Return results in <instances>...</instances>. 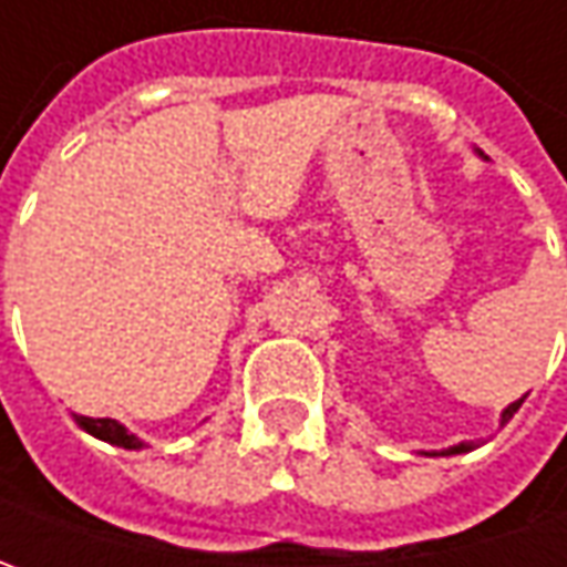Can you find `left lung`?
<instances>
[{"label": "left lung", "instance_id": "8db88e82", "mask_svg": "<svg viewBox=\"0 0 567 567\" xmlns=\"http://www.w3.org/2000/svg\"><path fill=\"white\" fill-rule=\"evenodd\" d=\"M520 403H524V398H520V401H514L512 406H508V410L502 413V423H508V420H512L514 413H517V406H520ZM470 447H473V442H464V445H454V447H451L447 454H461V451H470Z\"/></svg>", "mask_w": 567, "mask_h": 567}]
</instances>
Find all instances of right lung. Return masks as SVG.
<instances>
[{
  "instance_id": "1",
  "label": "right lung",
  "mask_w": 567,
  "mask_h": 567,
  "mask_svg": "<svg viewBox=\"0 0 567 567\" xmlns=\"http://www.w3.org/2000/svg\"><path fill=\"white\" fill-rule=\"evenodd\" d=\"M75 423L81 425L84 432H91L94 439H103V442H110V445L142 447V442H138L135 435H128V432H125V425H120L116 420H91V416H75Z\"/></svg>"
}]
</instances>
